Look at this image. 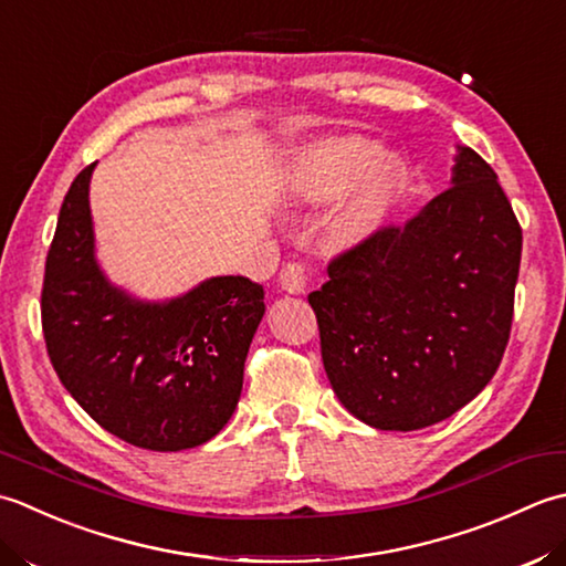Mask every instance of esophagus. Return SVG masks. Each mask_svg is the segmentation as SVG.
Instances as JSON below:
<instances>
[{"label":"esophagus","mask_w":566,"mask_h":566,"mask_svg":"<svg viewBox=\"0 0 566 566\" xmlns=\"http://www.w3.org/2000/svg\"><path fill=\"white\" fill-rule=\"evenodd\" d=\"M281 287L285 293H305L307 291V266L300 261L293 263H285L283 271H281Z\"/></svg>","instance_id":"34e87169"}]
</instances>
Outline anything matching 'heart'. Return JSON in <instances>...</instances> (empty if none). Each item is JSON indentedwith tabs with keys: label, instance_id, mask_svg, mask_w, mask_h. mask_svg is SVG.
I'll use <instances>...</instances> for the list:
<instances>
[{
	"label": "heart",
	"instance_id": "1",
	"mask_svg": "<svg viewBox=\"0 0 566 566\" xmlns=\"http://www.w3.org/2000/svg\"><path fill=\"white\" fill-rule=\"evenodd\" d=\"M402 182L406 160L398 151L376 148L364 136H322L293 156L285 195L295 205H322L352 186L329 222L332 241L347 247L376 232Z\"/></svg>",
	"mask_w": 566,
	"mask_h": 566
}]
</instances>
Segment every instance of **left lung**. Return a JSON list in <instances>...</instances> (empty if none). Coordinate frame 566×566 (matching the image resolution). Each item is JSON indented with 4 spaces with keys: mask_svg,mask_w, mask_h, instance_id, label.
Segmentation results:
<instances>
[{
    "mask_svg": "<svg viewBox=\"0 0 566 566\" xmlns=\"http://www.w3.org/2000/svg\"><path fill=\"white\" fill-rule=\"evenodd\" d=\"M457 151L452 188L334 256L307 295L334 394L376 430H422L464 408L511 337L523 229L493 168Z\"/></svg>",
    "mask_w": 566,
    "mask_h": 566,
    "instance_id": "obj_1",
    "label": "left lung"
}]
</instances>
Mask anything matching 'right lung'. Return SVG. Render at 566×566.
I'll use <instances>...</instances> for the list:
<instances>
[{
  "label": "right lung",
  "mask_w": 566,
  "mask_h": 566,
  "mask_svg": "<svg viewBox=\"0 0 566 566\" xmlns=\"http://www.w3.org/2000/svg\"><path fill=\"white\" fill-rule=\"evenodd\" d=\"M77 172L45 256L41 325L61 384L99 428L151 452L205 444L241 396L263 287L217 275L168 303L114 287L95 261L90 178Z\"/></svg>",
  "instance_id": "add662e5"
}]
</instances>
